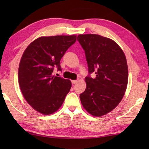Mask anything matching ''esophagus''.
I'll return each mask as SVG.
<instances>
[{
  "label": "esophagus",
  "mask_w": 149,
  "mask_h": 149,
  "mask_svg": "<svg viewBox=\"0 0 149 149\" xmlns=\"http://www.w3.org/2000/svg\"><path fill=\"white\" fill-rule=\"evenodd\" d=\"M77 82H78L77 80H73V81H71V83H72V84H76V83H77Z\"/></svg>",
  "instance_id": "1"
}]
</instances>
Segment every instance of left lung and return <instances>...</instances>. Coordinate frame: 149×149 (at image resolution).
I'll return each mask as SVG.
<instances>
[{
  "label": "left lung",
  "mask_w": 149,
  "mask_h": 149,
  "mask_svg": "<svg viewBox=\"0 0 149 149\" xmlns=\"http://www.w3.org/2000/svg\"><path fill=\"white\" fill-rule=\"evenodd\" d=\"M88 66L86 88L81 102L90 114L100 117L113 110L124 96L128 81L125 56L113 40L96 34L79 35ZM95 72L96 77L90 74Z\"/></svg>",
  "instance_id": "1"
}]
</instances>
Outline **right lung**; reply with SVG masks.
Returning <instances> with one entry per match:
<instances>
[{"instance_id": "obj_1", "label": "right lung", "mask_w": 149, "mask_h": 149, "mask_svg": "<svg viewBox=\"0 0 149 149\" xmlns=\"http://www.w3.org/2000/svg\"><path fill=\"white\" fill-rule=\"evenodd\" d=\"M76 41V35L42 37L31 42L22 56L19 83L25 100L35 110L45 115L61 106L70 91V80L53 75L61 71L60 60Z\"/></svg>"}]
</instances>
